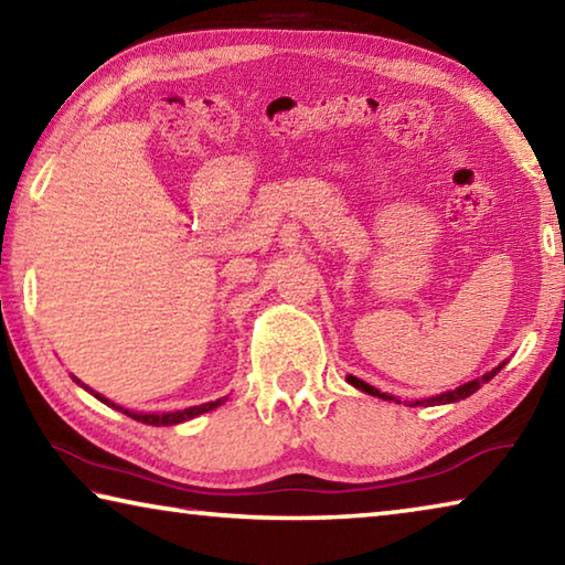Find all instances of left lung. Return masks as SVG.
<instances>
[{
    "label": "left lung",
    "instance_id": "8db88e82",
    "mask_svg": "<svg viewBox=\"0 0 565 565\" xmlns=\"http://www.w3.org/2000/svg\"><path fill=\"white\" fill-rule=\"evenodd\" d=\"M505 366V361L503 363H499V366H495L493 371H489V374H483L481 379H473V381H468V384H463V386H458V388H454V391H446V394H438V396H434V398H424V401H414V406H436V404H454V401H461V398H468L473 394V391H478L481 388V384H489V381L499 374V371ZM349 384L351 386H356L359 391H363V394H371V396H379V398H388V401H394V396H388V394H381L379 388H374V386H369L366 381H361V379H356V376H349ZM396 404H401V401H396Z\"/></svg>",
    "mask_w": 565,
    "mask_h": 565
}]
</instances>
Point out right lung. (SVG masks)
Segmentation results:
<instances>
[{"mask_svg": "<svg viewBox=\"0 0 565 565\" xmlns=\"http://www.w3.org/2000/svg\"><path fill=\"white\" fill-rule=\"evenodd\" d=\"M74 381H76V384H79V379H74ZM84 388H87V386H84ZM87 391H89V394H94L92 388H87ZM94 396H97L102 404L117 408V411H121V414H127L129 418L141 420V424H149V426H174V424H181V420H189V418H196L199 414H206V411H214L216 406H222L224 401H226V396H224V398L209 401V404H202V406H189L184 411H167V414H137V411H129V408H121L117 404H111V401L104 398L102 394H94Z\"/></svg>", "mask_w": 565, "mask_h": 565, "instance_id": "obj_1", "label": "right lung"}]
</instances>
